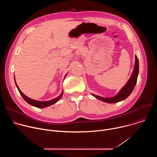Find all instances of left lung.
Listing matches in <instances>:
<instances>
[{
  "label": "left lung",
  "mask_w": 157,
  "mask_h": 157,
  "mask_svg": "<svg viewBox=\"0 0 157 157\" xmlns=\"http://www.w3.org/2000/svg\"><path fill=\"white\" fill-rule=\"evenodd\" d=\"M139 59L137 55H136L135 66H134L132 75L128 81H127V82L125 84V85L121 89V90L115 96H113L112 98H103L95 95L94 94H92V95L96 99L107 103H116L125 100L132 93L134 87L136 86L139 75Z\"/></svg>",
  "instance_id": "obj_1"
}]
</instances>
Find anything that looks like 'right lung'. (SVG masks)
<instances>
[{
	"instance_id": "right-lung-1",
	"label": "right lung",
	"mask_w": 157,
	"mask_h": 157,
	"mask_svg": "<svg viewBox=\"0 0 157 157\" xmlns=\"http://www.w3.org/2000/svg\"><path fill=\"white\" fill-rule=\"evenodd\" d=\"M67 75V74H66ZM66 75H65L64 79L65 78ZM14 79H15V76H14ZM15 85L18 89V90L20 94V95L21 96V97L24 98V99L27 102L29 103L30 105H33L34 107H38V108H44V107H47L48 106H50V105H52L53 104H54L55 103H56V102H58L62 97L63 94V91H62L61 93L60 94V95L59 96H58L57 98L53 99H52L50 101H36V100H34V99H32L29 97H27V96H25L23 93H21V91H20V89H19L18 86H17V83H16V81H15Z\"/></svg>"
}]
</instances>
